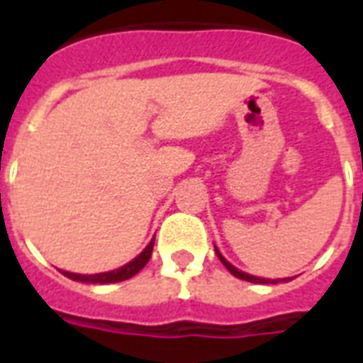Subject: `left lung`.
<instances>
[{
  "mask_svg": "<svg viewBox=\"0 0 363 363\" xmlns=\"http://www.w3.org/2000/svg\"><path fill=\"white\" fill-rule=\"evenodd\" d=\"M215 252H216V256H218V258H220V262L224 265H226V269L230 271V273H232L233 277H238V279H242V281H248V282H254V284H275V282H288L290 281V277H288V279H277V281H271V279H259V277H254V275H248V273H242V271H239L238 267H235V265H232L230 264V262H228L226 258H224V256H222L220 254V250H218V248L215 247Z\"/></svg>",
  "mask_w": 363,
  "mask_h": 363,
  "instance_id": "8db88e82",
  "label": "left lung"
}]
</instances>
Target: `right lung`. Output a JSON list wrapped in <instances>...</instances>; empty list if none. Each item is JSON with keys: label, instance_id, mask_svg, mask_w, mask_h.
Wrapping results in <instances>:
<instances>
[{"label": "right lung", "instance_id": "obj_1", "mask_svg": "<svg viewBox=\"0 0 363 363\" xmlns=\"http://www.w3.org/2000/svg\"><path fill=\"white\" fill-rule=\"evenodd\" d=\"M154 248V239L147 245V248L143 250L137 258H133L131 262H128L125 265L118 267V269L107 271V273H96V275H79V273H69V271H62L65 277H69L71 281L79 282H92V284H109V282H121L125 279H131L133 275H137L139 271L147 265V262L150 259V254H152Z\"/></svg>", "mask_w": 363, "mask_h": 363}]
</instances>
